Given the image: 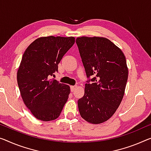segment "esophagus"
Returning <instances> with one entry per match:
<instances>
[{"mask_svg":"<svg viewBox=\"0 0 151 151\" xmlns=\"http://www.w3.org/2000/svg\"><path fill=\"white\" fill-rule=\"evenodd\" d=\"M76 88V86H70V90H71V91L73 92L74 91H75Z\"/></svg>","mask_w":151,"mask_h":151,"instance_id":"esophagus-1","label":"esophagus"}]
</instances>
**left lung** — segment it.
I'll list each match as a JSON object with an SVG mask.
<instances>
[{
  "label": "left lung",
  "instance_id": "1",
  "mask_svg": "<svg viewBox=\"0 0 151 151\" xmlns=\"http://www.w3.org/2000/svg\"><path fill=\"white\" fill-rule=\"evenodd\" d=\"M76 42L87 76L92 77L78 100V111L87 122L100 124L113 115L124 96L128 78L125 55L104 37H78Z\"/></svg>",
  "mask_w": 151,
  "mask_h": 151
}]
</instances>
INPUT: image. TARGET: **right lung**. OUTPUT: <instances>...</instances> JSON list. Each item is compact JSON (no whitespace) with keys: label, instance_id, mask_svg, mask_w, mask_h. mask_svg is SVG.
I'll use <instances>...</instances> for the list:
<instances>
[{"label":"right lung","instance_id":"obj_1","mask_svg":"<svg viewBox=\"0 0 151 151\" xmlns=\"http://www.w3.org/2000/svg\"><path fill=\"white\" fill-rule=\"evenodd\" d=\"M75 42L73 37H42L29 45L22 56L17 80L26 107L37 119L55 120L60 116L70 91L69 85L49 77Z\"/></svg>","mask_w":151,"mask_h":151}]
</instances>
